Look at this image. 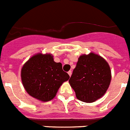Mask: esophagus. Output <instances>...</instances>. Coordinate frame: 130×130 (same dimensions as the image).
Segmentation results:
<instances>
[{
    "mask_svg": "<svg viewBox=\"0 0 130 130\" xmlns=\"http://www.w3.org/2000/svg\"><path fill=\"white\" fill-rule=\"evenodd\" d=\"M71 73H71V71H68V74H69V75L70 76V77H71Z\"/></svg>",
    "mask_w": 130,
    "mask_h": 130,
    "instance_id": "obj_1",
    "label": "esophagus"
}]
</instances>
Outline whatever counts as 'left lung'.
Segmentation results:
<instances>
[{
	"label": "left lung",
	"instance_id": "1",
	"mask_svg": "<svg viewBox=\"0 0 130 130\" xmlns=\"http://www.w3.org/2000/svg\"><path fill=\"white\" fill-rule=\"evenodd\" d=\"M111 78L110 67L107 61L91 53L80 56L69 82L78 100L91 103L105 94Z\"/></svg>",
	"mask_w": 130,
	"mask_h": 130
}]
</instances>
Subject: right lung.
Masks as SVG:
<instances>
[{
    "label": "right lung",
    "instance_id": "right-lung-1",
    "mask_svg": "<svg viewBox=\"0 0 130 130\" xmlns=\"http://www.w3.org/2000/svg\"><path fill=\"white\" fill-rule=\"evenodd\" d=\"M69 79L61 63L54 61L51 54L39 53L28 59L21 69V79L30 96L48 102L54 98L60 86Z\"/></svg>",
    "mask_w": 130,
    "mask_h": 130
}]
</instances>
